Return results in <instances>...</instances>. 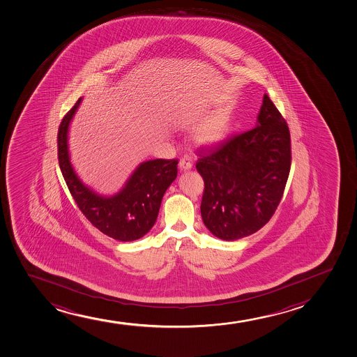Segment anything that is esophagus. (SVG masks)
Masks as SVG:
<instances>
[{
  "mask_svg": "<svg viewBox=\"0 0 357 357\" xmlns=\"http://www.w3.org/2000/svg\"><path fill=\"white\" fill-rule=\"evenodd\" d=\"M178 165H180L181 170H185H185L192 169V167H193V163L189 160L188 157H183V158H181Z\"/></svg>",
  "mask_w": 357,
  "mask_h": 357,
  "instance_id": "1",
  "label": "esophagus"
}]
</instances>
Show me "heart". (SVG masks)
<instances>
[{
	"label": "heart",
	"mask_w": 357,
	"mask_h": 357,
	"mask_svg": "<svg viewBox=\"0 0 357 357\" xmlns=\"http://www.w3.org/2000/svg\"><path fill=\"white\" fill-rule=\"evenodd\" d=\"M229 115L220 112L201 123L195 132V140L202 146H214L225 139L229 131Z\"/></svg>",
	"instance_id": "obj_1"
}]
</instances>
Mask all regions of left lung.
Wrapping results in <instances>:
<instances>
[{
	"label": "left lung",
	"instance_id": "1",
	"mask_svg": "<svg viewBox=\"0 0 357 357\" xmlns=\"http://www.w3.org/2000/svg\"><path fill=\"white\" fill-rule=\"evenodd\" d=\"M199 157L206 227L224 241L262 229L282 199L291 163L289 128L269 96L264 94L256 128L226 137Z\"/></svg>",
	"mask_w": 357,
	"mask_h": 357
}]
</instances>
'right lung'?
<instances>
[{"label": "right lung", "mask_w": 357, "mask_h": 357, "mask_svg": "<svg viewBox=\"0 0 357 357\" xmlns=\"http://www.w3.org/2000/svg\"><path fill=\"white\" fill-rule=\"evenodd\" d=\"M82 98L70 109L58 128V162L70 193L86 219L108 237L131 242L148 234L156 222L165 190L177 176V160L140 164L114 197L94 193L79 181L70 164L68 128Z\"/></svg>", "instance_id": "right-lung-1"}]
</instances>
